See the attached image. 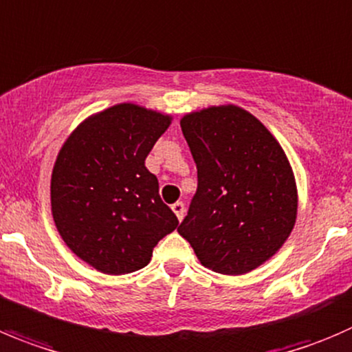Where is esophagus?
Segmentation results:
<instances>
[{"instance_id":"obj_1","label":"esophagus","mask_w":352,"mask_h":352,"mask_svg":"<svg viewBox=\"0 0 352 352\" xmlns=\"http://www.w3.org/2000/svg\"><path fill=\"white\" fill-rule=\"evenodd\" d=\"M172 210H173V213L177 214V218H179V220H182L184 214H186V206H184L182 201H177V203H173Z\"/></svg>"}]
</instances>
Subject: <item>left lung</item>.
Wrapping results in <instances>:
<instances>
[{"instance_id":"obj_1","label":"left lung","mask_w":352,"mask_h":352,"mask_svg":"<svg viewBox=\"0 0 352 352\" xmlns=\"http://www.w3.org/2000/svg\"><path fill=\"white\" fill-rule=\"evenodd\" d=\"M197 168V190L177 228L201 265L242 275L291 235L298 190L277 139L249 111L228 104L180 120Z\"/></svg>"}]
</instances>
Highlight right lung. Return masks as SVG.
Instances as JSON below:
<instances>
[{"label": "right lung", "instance_id": "obj_1", "mask_svg": "<svg viewBox=\"0 0 352 352\" xmlns=\"http://www.w3.org/2000/svg\"><path fill=\"white\" fill-rule=\"evenodd\" d=\"M172 118L132 103L82 122L58 153L51 211L65 244L108 275L141 270L179 225L144 162Z\"/></svg>", "mask_w": 352, "mask_h": 352}]
</instances>
